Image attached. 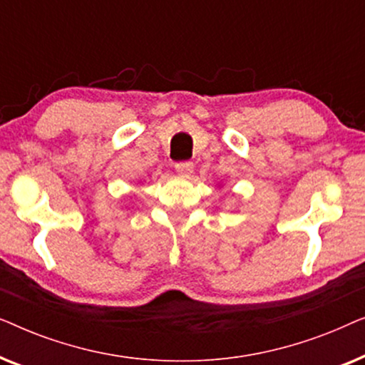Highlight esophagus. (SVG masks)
Returning a JSON list of instances; mask_svg holds the SVG:
<instances>
[{
    "instance_id": "esophagus-1",
    "label": "esophagus",
    "mask_w": 365,
    "mask_h": 365,
    "mask_svg": "<svg viewBox=\"0 0 365 365\" xmlns=\"http://www.w3.org/2000/svg\"><path fill=\"white\" fill-rule=\"evenodd\" d=\"M194 164L191 161H182V163H176V171L181 176H189L192 173Z\"/></svg>"
}]
</instances>
